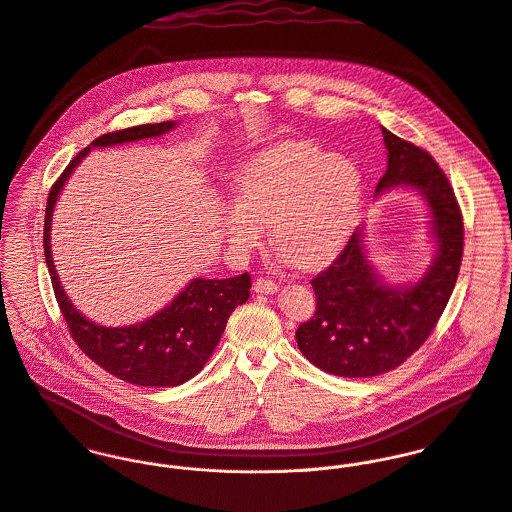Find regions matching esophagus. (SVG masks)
<instances>
[{
	"instance_id": "34e87169",
	"label": "esophagus",
	"mask_w": 512,
	"mask_h": 512,
	"mask_svg": "<svg viewBox=\"0 0 512 512\" xmlns=\"http://www.w3.org/2000/svg\"><path fill=\"white\" fill-rule=\"evenodd\" d=\"M253 289H255L257 293L271 295V293H275V291H277V283H275V281H271V279L259 277V279H255V283H253Z\"/></svg>"
}]
</instances>
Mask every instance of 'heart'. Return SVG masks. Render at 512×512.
Segmentation results:
<instances>
[{
	"mask_svg": "<svg viewBox=\"0 0 512 512\" xmlns=\"http://www.w3.org/2000/svg\"><path fill=\"white\" fill-rule=\"evenodd\" d=\"M237 196L239 202L221 215V229L237 253L261 247L273 221L283 257L318 267L352 235L364 178L344 156H330L312 142H283L241 168Z\"/></svg>",
	"mask_w": 512,
	"mask_h": 512,
	"instance_id": "heart-1",
	"label": "heart"
}]
</instances>
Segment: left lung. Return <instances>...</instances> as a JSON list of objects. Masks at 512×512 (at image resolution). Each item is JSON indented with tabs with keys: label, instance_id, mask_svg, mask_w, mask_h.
<instances>
[{
	"label": "left lung",
	"instance_id": "8db88e82",
	"mask_svg": "<svg viewBox=\"0 0 512 512\" xmlns=\"http://www.w3.org/2000/svg\"><path fill=\"white\" fill-rule=\"evenodd\" d=\"M382 134L388 170L378 192L402 184L425 196L437 257L415 285L390 287L366 261L356 231L332 265L310 281L316 310L297 328V344L308 362L342 378L386 374L419 350L449 303L463 259V215L445 172L423 148L386 128Z\"/></svg>",
	"mask_w": 512,
	"mask_h": 512
}]
</instances>
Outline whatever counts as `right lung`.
<instances>
[{
    "mask_svg": "<svg viewBox=\"0 0 512 512\" xmlns=\"http://www.w3.org/2000/svg\"><path fill=\"white\" fill-rule=\"evenodd\" d=\"M176 126L174 120L140 124L132 128H122L108 132L93 140L91 146H114L122 142H134L142 138H152L166 134ZM91 146L83 148L71 164L63 170L57 182L51 186L47 207H45V225H43V247L45 261L51 275V285L55 299L67 322L69 334L77 346L118 380H124L134 386L150 388H170L180 386L194 378L209 356L213 354L229 314L249 299L251 277L249 273L231 277V279H194L170 305L162 308L152 318L122 326L108 328L99 326L85 318L69 297L65 295L55 265L51 257V215L59 198L61 188L71 176L73 168L89 154Z\"/></svg>",
    "mask_w": 512,
    "mask_h": 512,
    "instance_id": "1",
    "label": "right lung"
}]
</instances>
